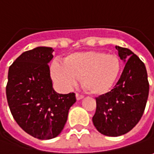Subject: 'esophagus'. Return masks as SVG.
<instances>
[{"instance_id":"34e87169","label":"esophagus","mask_w":154,"mask_h":154,"mask_svg":"<svg viewBox=\"0 0 154 154\" xmlns=\"http://www.w3.org/2000/svg\"><path fill=\"white\" fill-rule=\"evenodd\" d=\"M83 95L82 94H76V98H77V100H82L83 99Z\"/></svg>"}]
</instances>
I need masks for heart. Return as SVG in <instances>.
I'll return each instance as SVG.
<instances>
[{
	"label": "heart",
	"mask_w": 154,
	"mask_h": 154,
	"mask_svg": "<svg viewBox=\"0 0 154 154\" xmlns=\"http://www.w3.org/2000/svg\"><path fill=\"white\" fill-rule=\"evenodd\" d=\"M120 60L115 54L100 51L77 52L63 62L50 65V76L62 90H69L81 77L82 86L93 94H103L112 88L120 72Z\"/></svg>",
	"instance_id": "b5f03b06"
}]
</instances>
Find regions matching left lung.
Returning <instances> with one entry per match:
<instances>
[{"label": "left lung", "instance_id": "8db88e82", "mask_svg": "<svg viewBox=\"0 0 154 154\" xmlns=\"http://www.w3.org/2000/svg\"><path fill=\"white\" fill-rule=\"evenodd\" d=\"M125 69L115 87L96 98L93 124L100 134L119 136L132 130L140 121L149 92L144 63L130 49L116 46Z\"/></svg>", "mask_w": 154, "mask_h": 154}]
</instances>
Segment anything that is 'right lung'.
Masks as SVG:
<instances>
[{
    "instance_id": "add662e5",
    "label": "right lung",
    "mask_w": 154,
    "mask_h": 154,
    "mask_svg": "<svg viewBox=\"0 0 154 154\" xmlns=\"http://www.w3.org/2000/svg\"><path fill=\"white\" fill-rule=\"evenodd\" d=\"M54 51L37 47L24 52L8 70L6 92L12 115L26 133L40 140L60 134L76 102L74 93L58 94L53 88L48 63Z\"/></svg>"
}]
</instances>
